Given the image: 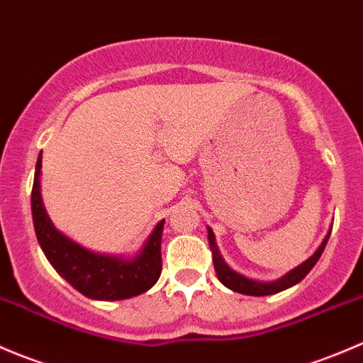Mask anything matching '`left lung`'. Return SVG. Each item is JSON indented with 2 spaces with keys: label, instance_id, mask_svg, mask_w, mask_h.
Returning <instances> with one entry per match:
<instances>
[{
  "label": "left lung",
  "instance_id": "obj_1",
  "mask_svg": "<svg viewBox=\"0 0 363 363\" xmlns=\"http://www.w3.org/2000/svg\"><path fill=\"white\" fill-rule=\"evenodd\" d=\"M328 238H330V230H328V234L325 236L323 242L318 246V250H316V252L313 253V257H309L304 264H301L298 267L292 269L289 274H285L283 278L276 279V281L262 283V281H255V279H248V278H245V276L238 274L236 271H233L229 265L223 262L222 255H220L218 248H216L215 234H213V230L208 227V241H209V248H211V252H213V265H215L216 276H218L220 281H222L227 289L234 290V292H239L242 295H255V297L278 294V292H281V290L290 289V286L297 285L298 281H302V279L306 278V274H308V272L315 267V264L318 262V259L321 257V253H323Z\"/></svg>",
  "mask_w": 363,
  "mask_h": 363
}]
</instances>
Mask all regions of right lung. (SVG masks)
<instances>
[{
	"label": "right lung",
	"mask_w": 363,
	"mask_h": 363,
	"mask_svg": "<svg viewBox=\"0 0 363 363\" xmlns=\"http://www.w3.org/2000/svg\"><path fill=\"white\" fill-rule=\"evenodd\" d=\"M40 169H42V154L36 162L31 211L36 238L52 267L73 289L96 301H122L150 290L162 271L160 241H162L164 220L157 223L154 233L147 239L136 259L124 260L82 248L65 234L55 230L48 220L40 194Z\"/></svg>",
	"instance_id": "add662e5"
}]
</instances>
